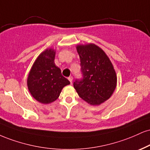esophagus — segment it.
<instances>
[{
	"label": "esophagus",
	"instance_id": "1",
	"mask_svg": "<svg viewBox=\"0 0 150 150\" xmlns=\"http://www.w3.org/2000/svg\"><path fill=\"white\" fill-rule=\"evenodd\" d=\"M73 77H68V80L70 81V82L71 83V84H72V82H73Z\"/></svg>",
	"mask_w": 150,
	"mask_h": 150
}]
</instances>
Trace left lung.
I'll list each match as a JSON object with an SVG mask.
<instances>
[{"mask_svg":"<svg viewBox=\"0 0 150 150\" xmlns=\"http://www.w3.org/2000/svg\"><path fill=\"white\" fill-rule=\"evenodd\" d=\"M83 79L74 82V88L84 101L99 105L108 100L117 86L115 70L105 52L93 43L77 45Z\"/></svg>","mask_w":150,"mask_h":150,"instance_id":"obj_1","label":"left lung"}]
</instances>
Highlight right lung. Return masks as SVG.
Here are the masks:
<instances>
[{"label":"right lung","instance_id":"add662e5","mask_svg":"<svg viewBox=\"0 0 150 150\" xmlns=\"http://www.w3.org/2000/svg\"><path fill=\"white\" fill-rule=\"evenodd\" d=\"M56 50L47 48L40 54L30 68L27 86L37 101L49 104L59 98L63 88L70 84L55 65Z\"/></svg>","mask_w":150,"mask_h":150}]
</instances>
